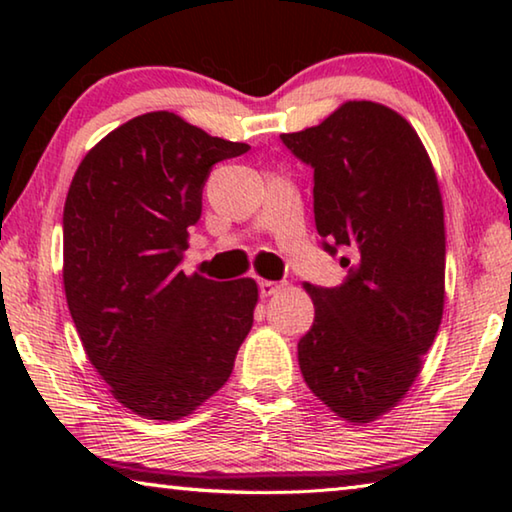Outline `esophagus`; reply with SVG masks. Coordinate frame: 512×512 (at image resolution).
Wrapping results in <instances>:
<instances>
[{
	"label": "esophagus",
	"instance_id": "34e87169",
	"mask_svg": "<svg viewBox=\"0 0 512 512\" xmlns=\"http://www.w3.org/2000/svg\"><path fill=\"white\" fill-rule=\"evenodd\" d=\"M284 287L282 282H271V280H262L259 282V293H262V298H268V296H275L277 291H280Z\"/></svg>",
	"mask_w": 512,
	"mask_h": 512
}]
</instances>
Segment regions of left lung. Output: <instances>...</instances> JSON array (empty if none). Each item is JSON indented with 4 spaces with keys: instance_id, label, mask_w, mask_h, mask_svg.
I'll return each mask as SVG.
<instances>
[{
    "instance_id": "8db88e82",
    "label": "left lung",
    "mask_w": 512,
    "mask_h": 512,
    "mask_svg": "<svg viewBox=\"0 0 512 512\" xmlns=\"http://www.w3.org/2000/svg\"><path fill=\"white\" fill-rule=\"evenodd\" d=\"M314 169V219L343 284H305L316 316L300 372L339 418L372 422L422 368L445 305V216L418 133L395 110L348 101L323 124L280 135Z\"/></svg>"
}]
</instances>
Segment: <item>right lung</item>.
I'll list each match as a JSON object with an SVG mask.
<instances>
[{
    "label": "right lung",
    "mask_w": 512,
    "mask_h": 512,
    "mask_svg": "<svg viewBox=\"0 0 512 512\" xmlns=\"http://www.w3.org/2000/svg\"><path fill=\"white\" fill-rule=\"evenodd\" d=\"M248 144L146 112L85 155L63 212V284L85 354L110 393L180 420L228 381L253 327L257 284L180 271L216 162Z\"/></svg>",
    "instance_id": "1"
}]
</instances>
